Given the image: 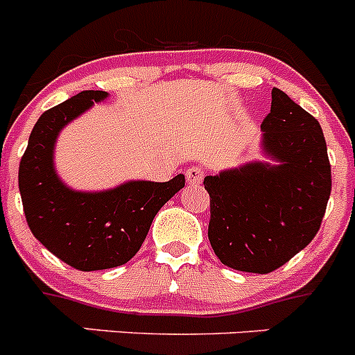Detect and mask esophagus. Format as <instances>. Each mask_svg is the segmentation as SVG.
<instances>
[{
    "mask_svg": "<svg viewBox=\"0 0 355 355\" xmlns=\"http://www.w3.org/2000/svg\"><path fill=\"white\" fill-rule=\"evenodd\" d=\"M184 178H187L188 184L197 187V184H200L202 183V180H205V171H202L200 167H190L187 172H184Z\"/></svg>",
    "mask_w": 355,
    "mask_h": 355,
    "instance_id": "esophagus-1",
    "label": "esophagus"
}]
</instances>
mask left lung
<instances>
[{"mask_svg": "<svg viewBox=\"0 0 355 355\" xmlns=\"http://www.w3.org/2000/svg\"><path fill=\"white\" fill-rule=\"evenodd\" d=\"M261 131L265 159L205 178L213 252L224 265L250 274H268L307 247L331 196L327 144L313 115L274 89Z\"/></svg>", "mask_w": 355, "mask_h": 355, "instance_id": "obj_1", "label": "left lung"}]
</instances>
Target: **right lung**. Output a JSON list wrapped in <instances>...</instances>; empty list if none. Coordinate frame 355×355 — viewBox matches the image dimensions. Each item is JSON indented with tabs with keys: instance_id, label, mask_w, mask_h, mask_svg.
Wrapping results in <instances>:
<instances>
[{
	"instance_id": "1",
	"label": "right lung",
	"mask_w": 355,
	"mask_h": 355,
	"mask_svg": "<svg viewBox=\"0 0 355 355\" xmlns=\"http://www.w3.org/2000/svg\"><path fill=\"white\" fill-rule=\"evenodd\" d=\"M108 96L83 90L44 112L19 165V192L33 236L56 258L83 272L130 261L156 213L184 187L183 174L165 183L130 180L96 192L76 190L62 180L55 165L62 130Z\"/></svg>"
}]
</instances>
